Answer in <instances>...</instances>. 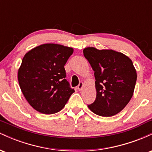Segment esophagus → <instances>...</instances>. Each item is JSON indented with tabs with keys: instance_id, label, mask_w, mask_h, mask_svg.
I'll list each match as a JSON object with an SVG mask.
<instances>
[{
	"instance_id": "34e87169",
	"label": "esophagus",
	"mask_w": 152,
	"mask_h": 152,
	"mask_svg": "<svg viewBox=\"0 0 152 152\" xmlns=\"http://www.w3.org/2000/svg\"><path fill=\"white\" fill-rule=\"evenodd\" d=\"M83 86H84V83H83V82H80L79 84H78V89L79 91H81L82 89H83Z\"/></svg>"
}]
</instances>
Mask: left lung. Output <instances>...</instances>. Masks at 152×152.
Returning <instances> with one entry per match:
<instances>
[{
  "mask_svg": "<svg viewBox=\"0 0 152 152\" xmlns=\"http://www.w3.org/2000/svg\"><path fill=\"white\" fill-rule=\"evenodd\" d=\"M83 55L96 78V97L93 104L88 105V109L105 117L117 114L134 94L137 75L132 61L121 52L94 47L85 48Z\"/></svg>",
  "mask_w": 152,
  "mask_h": 152,
  "instance_id": "obj_1",
  "label": "left lung"
}]
</instances>
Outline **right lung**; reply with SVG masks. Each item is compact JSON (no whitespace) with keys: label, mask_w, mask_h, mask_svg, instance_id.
Returning <instances> with one entry per match:
<instances>
[{"label":"right lung","mask_w":152,"mask_h":152,"mask_svg":"<svg viewBox=\"0 0 152 152\" xmlns=\"http://www.w3.org/2000/svg\"><path fill=\"white\" fill-rule=\"evenodd\" d=\"M74 48L45 43L27 52L18 69L19 86L35 110L44 114L58 112L74 92L66 81L64 69Z\"/></svg>","instance_id":"add662e5"}]
</instances>
